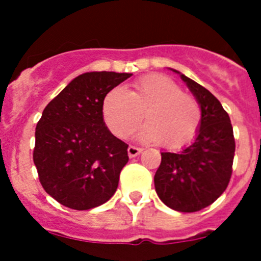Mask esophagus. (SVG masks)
I'll list each match as a JSON object with an SVG mask.
<instances>
[{
  "label": "esophagus",
  "mask_w": 261,
  "mask_h": 261,
  "mask_svg": "<svg viewBox=\"0 0 261 261\" xmlns=\"http://www.w3.org/2000/svg\"><path fill=\"white\" fill-rule=\"evenodd\" d=\"M140 153H142L141 147H137V146H129L128 147L129 158H135V156H137Z\"/></svg>",
  "instance_id": "obj_1"
}]
</instances>
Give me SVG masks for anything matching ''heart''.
<instances>
[{
    "label": "heart",
    "mask_w": 261,
    "mask_h": 261,
    "mask_svg": "<svg viewBox=\"0 0 261 261\" xmlns=\"http://www.w3.org/2000/svg\"><path fill=\"white\" fill-rule=\"evenodd\" d=\"M102 112L106 124L117 137L130 135L145 112L147 124L140 137L162 142L168 149H179L192 141L201 124L199 102L161 74L137 80L130 93L121 87L110 90L103 99Z\"/></svg>",
    "instance_id": "obj_1"
}]
</instances>
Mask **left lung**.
<instances>
[{
	"label": "left lung",
	"mask_w": 261,
	"mask_h": 261,
	"mask_svg": "<svg viewBox=\"0 0 261 261\" xmlns=\"http://www.w3.org/2000/svg\"><path fill=\"white\" fill-rule=\"evenodd\" d=\"M179 74L199 102L201 124L190 146L179 153H161L154 186L168 208L192 213L213 204L229 186L235 140L230 117L220 100L201 85Z\"/></svg>",
	"instance_id": "1"
}]
</instances>
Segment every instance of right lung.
I'll use <instances>...</instances> for the list:
<instances>
[{
  "mask_svg": "<svg viewBox=\"0 0 261 261\" xmlns=\"http://www.w3.org/2000/svg\"><path fill=\"white\" fill-rule=\"evenodd\" d=\"M132 74L78 75L43 111L35 130L34 163L45 192L64 206L87 211L105 204L119 186L128 145L108 130L103 99Z\"/></svg>",
  "mask_w": 261,
  "mask_h": 261,
  "instance_id": "obj_1",
  "label": "right lung"
}]
</instances>
